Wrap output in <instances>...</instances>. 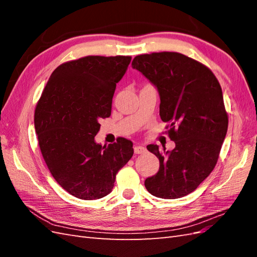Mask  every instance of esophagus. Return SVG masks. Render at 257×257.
I'll use <instances>...</instances> for the list:
<instances>
[{
	"instance_id": "esophagus-1",
	"label": "esophagus",
	"mask_w": 257,
	"mask_h": 257,
	"mask_svg": "<svg viewBox=\"0 0 257 257\" xmlns=\"http://www.w3.org/2000/svg\"><path fill=\"white\" fill-rule=\"evenodd\" d=\"M146 151V148L143 146H135V154L136 155H141Z\"/></svg>"
}]
</instances>
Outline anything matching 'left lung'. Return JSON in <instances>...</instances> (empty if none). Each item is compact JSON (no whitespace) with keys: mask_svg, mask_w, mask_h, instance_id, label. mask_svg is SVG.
Masks as SVG:
<instances>
[{"mask_svg":"<svg viewBox=\"0 0 257 257\" xmlns=\"http://www.w3.org/2000/svg\"><path fill=\"white\" fill-rule=\"evenodd\" d=\"M132 65L157 87L161 120L176 144L172 151L147 146L160 168L146 179V189L157 198H182L209 177L219 159L228 124L220 83L210 68L176 52L138 55Z\"/></svg>","mask_w":257,"mask_h":257,"instance_id":"8db88e82","label":"left lung"}]
</instances>
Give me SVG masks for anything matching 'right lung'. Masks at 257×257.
I'll list each match as a JSON object with an SVG mask.
<instances>
[{
	"label": "right lung",
	"mask_w": 257,
	"mask_h": 257,
	"mask_svg": "<svg viewBox=\"0 0 257 257\" xmlns=\"http://www.w3.org/2000/svg\"><path fill=\"white\" fill-rule=\"evenodd\" d=\"M130 61V56H86L59 65L36 105L35 132L48 170L78 199L110 193L117 172L134 155L128 139L108 146L95 141Z\"/></svg>",
	"instance_id": "right-lung-1"
}]
</instances>
